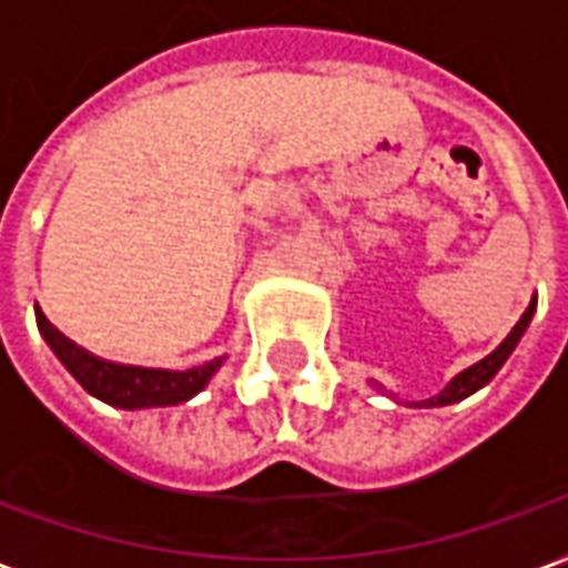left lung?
Listing matches in <instances>:
<instances>
[{"instance_id": "obj_1", "label": "left lung", "mask_w": 568, "mask_h": 568, "mask_svg": "<svg viewBox=\"0 0 568 568\" xmlns=\"http://www.w3.org/2000/svg\"><path fill=\"white\" fill-rule=\"evenodd\" d=\"M532 314H536V296H532V302L527 305V312L520 314V321H517L515 326H511V333L505 335L503 342L487 354L484 359H478V363H471L469 369H463L459 375H454V378L445 384V390H438L436 396H429V399H420V403H412V408H438V405H454L459 403V399H466V396H471L475 390H481L484 384H490L494 381V375L505 366V359L511 357V351L517 347V342L524 338V333H527L529 321H532ZM375 384V381H372ZM381 393H387L381 384H375ZM396 399V396H393Z\"/></svg>"}]
</instances>
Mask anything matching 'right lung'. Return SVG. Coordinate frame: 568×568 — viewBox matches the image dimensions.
<instances>
[{
    "label": "right lung",
    "mask_w": 568,
    "mask_h": 568,
    "mask_svg": "<svg viewBox=\"0 0 568 568\" xmlns=\"http://www.w3.org/2000/svg\"><path fill=\"white\" fill-rule=\"evenodd\" d=\"M36 324H39L41 338L48 342L53 357L60 359L65 372L72 375L90 396H97L102 403L114 405V408H126V412H139V408H165V405L190 403L196 393L209 387L214 372L221 369L223 359H209L202 366L184 372L169 369H144V366H123V363H111V359L93 357L90 351L78 347L72 338H65L60 329H53L44 314L36 308Z\"/></svg>",
    "instance_id": "1"
}]
</instances>
